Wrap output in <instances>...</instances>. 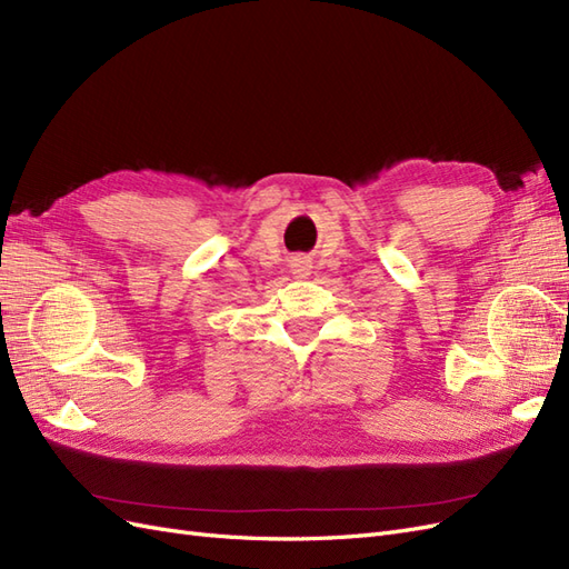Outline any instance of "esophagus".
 <instances>
[{"label":"esophagus","mask_w":569,"mask_h":569,"mask_svg":"<svg viewBox=\"0 0 569 569\" xmlns=\"http://www.w3.org/2000/svg\"><path fill=\"white\" fill-rule=\"evenodd\" d=\"M289 270L295 278H306V274H311V263H308L306 258H291Z\"/></svg>","instance_id":"obj_1"}]
</instances>
